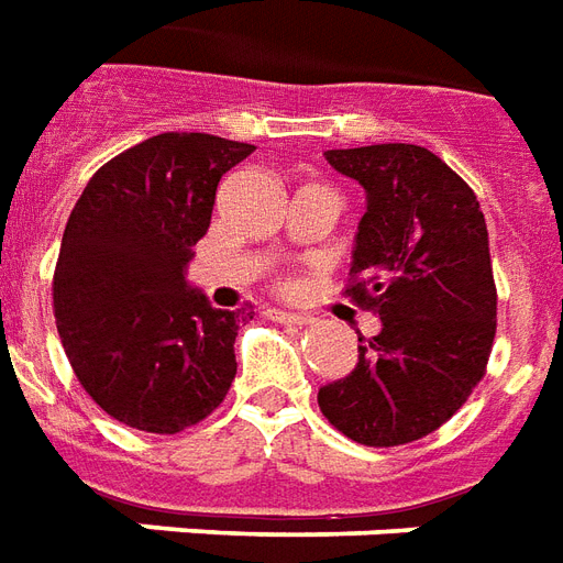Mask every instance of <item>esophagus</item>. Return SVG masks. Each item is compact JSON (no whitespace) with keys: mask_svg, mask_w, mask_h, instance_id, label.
Segmentation results:
<instances>
[{"mask_svg":"<svg viewBox=\"0 0 563 563\" xmlns=\"http://www.w3.org/2000/svg\"><path fill=\"white\" fill-rule=\"evenodd\" d=\"M268 316L274 319V322H283V324H307L310 322V319H307L303 313H286V310H271Z\"/></svg>","mask_w":563,"mask_h":563,"instance_id":"esophagus-1","label":"esophagus"}]
</instances>
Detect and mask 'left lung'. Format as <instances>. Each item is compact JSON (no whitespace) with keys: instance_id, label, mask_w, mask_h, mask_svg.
Returning <instances> with one entry per match:
<instances>
[{"instance_id":"1","label":"left lung","mask_w":563,"mask_h":563,"mask_svg":"<svg viewBox=\"0 0 563 563\" xmlns=\"http://www.w3.org/2000/svg\"><path fill=\"white\" fill-rule=\"evenodd\" d=\"M324 157L366 190L345 298L382 331L357 334V366L319 390V409L345 439L397 448L448 423L486 376L498 324L489 232L472 187L430 148Z\"/></svg>"}]
</instances>
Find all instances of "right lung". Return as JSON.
<instances>
[{
	"instance_id": "1",
	"label": "right lung",
	"mask_w": 563,
	"mask_h": 563,
	"mask_svg": "<svg viewBox=\"0 0 563 563\" xmlns=\"http://www.w3.org/2000/svg\"><path fill=\"white\" fill-rule=\"evenodd\" d=\"M256 145L157 133L112 161L70 211L53 313L82 390L124 427L157 435L206 420L235 378V336L253 307L218 310L187 289L220 178Z\"/></svg>"
}]
</instances>
